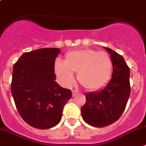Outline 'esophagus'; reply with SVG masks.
Instances as JSON below:
<instances>
[{
  "mask_svg": "<svg viewBox=\"0 0 146 146\" xmlns=\"http://www.w3.org/2000/svg\"><path fill=\"white\" fill-rule=\"evenodd\" d=\"M72 93H73V96H75L78 92L77 91H76V90H73V91H72Z\"/></svg>",
  "mask_w": 146,
  "mask_h": 146,
  "instance_id": "obj_1",
  "label": "esophagus"
}]
</instances>
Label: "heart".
<instances>
[{"label":"heart","instance_id":"obj_1","mask_svg":"<svg viewBox=\"0 0 146 146\" xmlns=\"http://www.w3.org/2000/svg\"><path fill=\"white\" fill-rule=\"evenodd\" d=\"M54 71L65 86H70L74 81L73 73L78 72V82L87 89L96 90L105 86L113 71V62L106 52L93 49L69 52L65 61L57 60Z\"/></svg>","mask_w":146,"mask_h":146}]
</instances>
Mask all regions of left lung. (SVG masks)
Instances as JSON below:
<instances>
[{
    "label": "left lung",
    "instance_id": "obj_1",
    "mask_svg": "<svg viewBox=\"0 0 146 146\" xmlns=\"http://www.w3.org/2000/svg\"><path fill=\"white\" fill-rule=\"evenodd\" d=\"M113 62L111 79L103 89L87 93L81 114L86 122L96 127H104L120 117L130 94V68L123 57L105 47Z\"/></svg>",
    "mask_w": 146,
    "mask_h": 146
}]
</instances>
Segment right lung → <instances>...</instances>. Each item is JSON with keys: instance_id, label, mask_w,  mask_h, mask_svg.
I'll return each instance as SVG.
<instances>
[{"instance_id": "obj_1", "label": "right lung", "mask_w": 146, "mask_h": 146, "mask_svg": "<svg viewBox=\"0 0 146 146\" xmlns=\"http://www.w3.org/2000/svg\"><path fill=\"white\" fill-rule=\"evenodd\" d=\"M60 50L41 48L24 52L13 65L11 90L20 116L30 126L45 130L58 125L70 89L57 82L54 62Z\"/></svg>"}]
</instances>
